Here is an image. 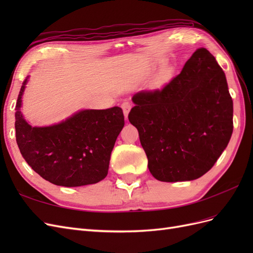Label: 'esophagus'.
<instances>
[{
    "mask_svg": "<svg viewBox=\"0 0 253 253\" xmlns=\"http://www.w3.org/2000/svg\"><path fill=\"white\" fill-rule=\"evenodd\" d=\"M121 108H122V111H124L125 117L127 118L128 113H129V111H131V109H132V104L128 103V102H124V103L121 104Z\"/></svg>",
    "mask_w": 253,
    "mask_h": 253,
    "instance_id": "1",
    "label": "esophagus"
}]
</instances>
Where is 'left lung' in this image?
<instances>
[{
    "label": "left lung",
    "mask_w": 253,
    "mask_h": 253,
    "mask_svg": "<svg viewBox=\"0 0 253 253\" xmlns=\"http://www.w3.org/2000/svg\"><path fill=\"white\" fill-rule=\"evenodd\" d=\"M132 100L128 120L160 181L200 178L231 138L232 98L224 71L206 48H198L163 88L138 91Z\"/></svg>",
    "instance_id": "obj_1"
}]
</instances>
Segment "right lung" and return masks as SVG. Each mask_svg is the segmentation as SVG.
<instances>
[{
    "mask_svg": "<svg viewBox=\"0 0 253 253\" xmlns=\"http://www.w3.org/2000/svg\"><path fill=\"white\" fill-rule=\"evenodd\" d=\"M28 77L16 104V138L21 154L41 177L57 186L80 187L102 180L111 153L125 126L118 106L83 110L58 125L32 126L20 111Z\"/></svg>",
    "mask_w": 253,
    "mask_h": 253,
    "instance_id": "add662e5",
    "label": "right lung"
}]
</instances>
